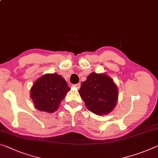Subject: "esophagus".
Segmentation results:
<instances>
[{"instance_id": "34e87169", "label": "esophagus", "mask_w": 158, "mask_h": 158, "mask_svg": "<svg viewBox=\"0 0 158 158\" xmlns=\"http://www.w3.org/2000/svg\"><path fill=\"white\" fill-rule=\"evenodd\" d=\"M73 86L75 87V88H76V89H79L80 88V84L79 83V84H74Z\"/></svg>"}]
</instances>
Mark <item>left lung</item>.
I'll return each instance as SVG.
<instances>
[{"mask_svg": "<svg viewBox=\"0 0 158 158\" xmlns=\"http://www.w3.org/2000/svg\"><path fill=\"white\" fill-rule=\"evenodd\" d=\"M79 93L87 108L98 115L111 112L118 98L116 84L106 74L92 72L81 83Z\"/></svg>", "mask_w": 158, "mask_h": 158, "instance_id": "8db88e82", "label": "left lung"}]
</instances>
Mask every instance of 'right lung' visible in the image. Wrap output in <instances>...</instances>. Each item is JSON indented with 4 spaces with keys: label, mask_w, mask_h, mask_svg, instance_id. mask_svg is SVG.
<instances>
[{
    "label": "right lung",
    "mask_w": 158,
    "mask_h": 158,
    "mask_svg": "<svg viewBox=\"0 0 158 158\" xmlns=\"http://www.w3.org/2000/svg\"><path fill=\"white\" fill-rule=\"evenodd\" d=\"M69 90L61 75L46 74L34 82L30 90V97L35 108L52 113L58 109L60 103Z\"/></svg>",
    "instance_id": "obj_1"
}]
</instances>
